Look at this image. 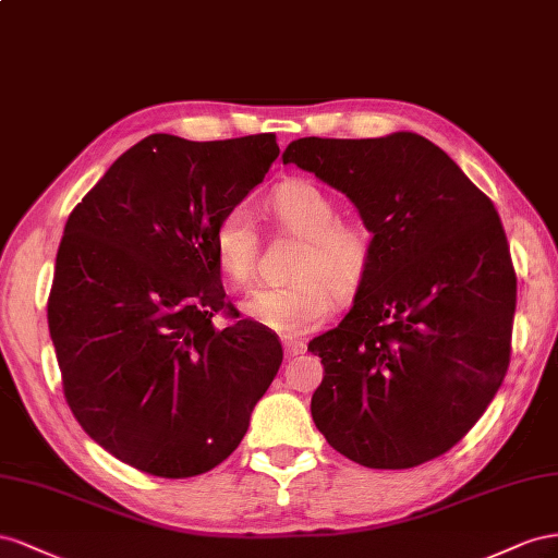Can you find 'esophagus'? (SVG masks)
<instances>
[{
	"mask_svg": "<svg viewBox=\"0 0 558 558\" xmlns=\"http://www.w3.org/2000/svg\"><path fill=\"white\" fill-rule=\"evenodd\" d=\"M282 348H284V355H288V357H296L301 353H306V343L299 341V339H290V337L282 339Z\"/></svg>",
	"mask_w": 558,
	"mask_h": 558,
	"instance_id": "34e87169",
	"label": "esophagus"
}]
</instances>
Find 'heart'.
Listing matches in <instances>:
<instances>
[{"label": "heart", "instance_id": "heart-1", "mask_svg": "<svg viewBox=\"0 0 558 558\" xmlns=\"http://www.w3.org/2000/svg\"><path fill=\"white\" fill-rule=\"evenodd\" d=\"M266 213L282 231L304 235L292 266V282L254 292L243 311L254 323L280 333L320 327L341 299L353 296L369 276L374 235L362 221H341L333 198L317 184L294 180L280 184L266 201ZM215 262L238 290L254 282L259 231L245 208L219 217L213 233Z\"/></svg>", "mask_w": 558, "mask_h": 558}]
</instances>
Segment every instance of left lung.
Wrapping results in <instances>:
<instances>
[{
  "instance_id": "8db88e82",
  "label": "left lung",
  "mask_w": 558,
  "mask_h": 558,
  "mask_svg": "<svg viewBox=\"0 0 558 558\" xmlns=\"http://www.w3.org/2000/svg\"><path fill=\"white\" fill-rule=\"evenodd\" d=\"M282 163L339 189L374 233L353 308L308 343L325 367L315 427L374 470L447 453L496 397L512 350L517 274L490 198L416 133L301 137Z\"/></svg>"
}]
</instances>
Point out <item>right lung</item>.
<instances>
[{
	"label": "right lung",
	"instance_id": "obj_1",
	"mask_svg": "<svg viewBox=\"0 0 558 558\" xmlns=\"http://www.w3.org/2000/svg\"><path fill=\"white\" fill-rule=\"evenodd\" d=\"M278 154L274 133H156L68 219L49 296L62 390L86 435L125 465L166 480L217 468L280 369V341L227 304L213 252L219 217ZM217 312L229 328L214 325Z\"/></svg>",
	"mask_w": 558,
	"mask_h": 558
}]
</instances>
